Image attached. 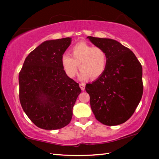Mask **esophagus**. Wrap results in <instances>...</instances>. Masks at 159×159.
I'll list each match as a JSON object with an SVG mask.
<instances>
[{
    "instance_id": "esophagus-1",
    "label": "esophagus",
    "mask_w": 159,
    "mask_h": 159,
    "mask_svg": "<svg viewBox=\"0 0 159 159\" xmlns=\"http://www.w3.org/2000/svg\"><path fill=\"white\" fill-rule=\"evenodd\" d=\"M79 86H80V89H81L82 90H85V83H80L79 84Z\"/></svg>"
}]
</instances>
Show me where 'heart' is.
Segmentation results:
<instances>
[{"label":"heart","mask_w":159,"mask_h":159,"mask_svg":"<svg viewBox=\"0 0 159 159\" xmlns=\"http://www.w3.org/2000/svg\"><path fill=\"white\" fill-rule=\"evenodd\" d=\"M70 55L64 54L61 58L64 71L69 78L76 76L78 69H80L81 80L96 79L105 71L107 64V53L104 49L85 42L78 43L70 49Z\"/></svg>","instance_id":"heart-1"}]
</instances>
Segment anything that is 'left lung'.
Masks as SVG:
<instances>
[{"label":"left lung","mask_w":159,"mask_h":159,"mask_svg":"<svg viewBox=\"0 0 159 159\" xmlns=\"http://www.w3.org/2000/svg\"><path fill=\"white\" fill-rule=\"evenodd\" d=\"M87 39L107 53V64L101 76L85 85L96 119L106 125H117L131 117L143 94L142 67L129 48L110 39Z\"/></svg>","instance_id":"1"}]
</instances>
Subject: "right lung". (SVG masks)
<instances>
[{"label": "right lung", "instance_id": "obj_1", "mask_svg": "<svg viewBox=\"0 0 159 159\" xmlns=\"http://www.w3.org/2000/svg\"><path fill=\"white\" fill-rule=\"evenodd\" d=\"M71 43L69 37L42 43L29 54L19 74L21 107L40 128L57 130L68 125L81 93L61 64Z\"/></svg>", "mask_w": 159, "mask_h": 159}]
</instances>
